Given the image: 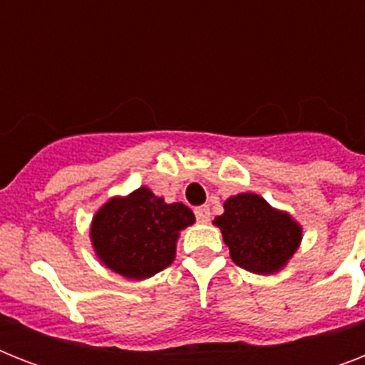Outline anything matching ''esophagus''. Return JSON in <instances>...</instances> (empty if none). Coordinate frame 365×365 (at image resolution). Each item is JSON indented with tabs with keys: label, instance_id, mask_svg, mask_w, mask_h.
<instances>
[{
	"label": "esophagus",
	"instance_id": "34e87169",
	"mask_svg": "<svg viewBox=\"0 0 365 365\" xmlns=\"http://www.w3.org/2000/svg\"><path fill=\"white\" fill-rule=\"evenodd\" d=\"M195 216H197V222L199 223H208L210 222V208L208 206H199L195 208Z\"/></svg>",
	"mask_w": 365,
	"mask_h": 365
}]
</instances>
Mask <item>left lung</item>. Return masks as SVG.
<instances>
[{
    "instance_id": "8db88e82",
    "label": "left lung",
    "mask_w": 365,
    "mask_h": 365,
    "mask_svg": "<svg viewBox=\"0 0 365 365\" xmlns=\"http://www.w3.org/2000/svg\"><path fill=\"white\" fill-rule=\"evenodd\" d=\"M212 223L222 231L231 259L263 277L282 271L303 240V227L289 212L250 191L229 197Z\"/></svg>"
}]
</instances>
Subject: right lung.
I'll return each instance as SVG.
<instances>
[{"label": "right lung", "instance_id": "right-lung-1", "mask_svg": "<svg viewBox=\"0 0 365 365\" xmlns=\"http://www.w3.org/2000/svg\"><path fill=\"white\" fill-rule=\"evenodd\" d=\"M195 214L183 202H165L149 187L115 195L93 216L88 237L98 261L130 280H145L176 259V244Z\"/></svg>", "mask_w": 365, "mask_h": 365}]
</instances>
